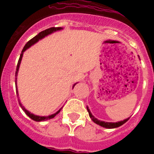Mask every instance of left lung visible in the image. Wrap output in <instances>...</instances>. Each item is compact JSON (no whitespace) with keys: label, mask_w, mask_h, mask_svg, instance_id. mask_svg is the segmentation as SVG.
Returning a JSON list of instances; mask_svg holds the SVG:
<instances>
[{"label":"left lung","mask_w":154,"mask_h":154,"mask_svg":"<svg viewBox=\"0 0 154 154\" xmlns=\"http://www.w3.org/2000/svg\"><path fill=\"white\" fill-rule=\"evenodd\" d=\"M87 110H88V112H89V117H90V118H91L92 121H93L94 123H96L97 125H101V126L104 127V128H106V129H114V128H117V127L121 126V125H122L123 124H125V122L129 119V117H128V118H126V119H125L123 120V121H121V122H103V121H100V120L97 119L96 117L92 114L88 106H87Z\"/></svg>","instance_id":"8db88e82"}]
</instances>
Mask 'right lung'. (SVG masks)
<instances>
[{
	"label": "right lung",
	"instance_id": "obj_1",
	"mask_svg": "<svg viewBox=\"0 0 154 154\" xmlns=\"http://www.w3.org/2000/svg\"><path fill=\"white\" fill-rule=\"evenodd\" d=\"M63 28L61 27H53V28H49V29H45L44 30V31H42V32H39L38 34L37 35V36H35L33 38H32V39L30 40L29 42H28L27 43H26V45H25V47L23 48L22 49V52H21V53H20V58H19V60H18V63H17V70H16V74H15V77H16V91H17V95L18 97V90H17V72H18V70H19V67H20V61H21V60H22V57H23V53H24V52L25 51V50H27L29 48H30V47L32 46V45L36 44L38 41H40V40H42V38H44V37H45L46 36H48V35L51 34V33H53V32H56V31H59V30H61ZM77 84V83H76ZM73 85V86H72V88L75 86V85ZM19 104H20V107H21V109H23V111L26 113V115H27L28 117H29L32 120H33V121H35V122H44V121H47V120H49V119H52V118H53V117H55L56 115L58 114L59 112H60V109H60L58 110L57 112H56L55 113H53V114H51L49 115V116H37V115H34L33 113H31V112H29V111H28L26 109H25L24 106L22 105V104L20 103V100H19Z\"/></svg>",
	"mask_w": 154,
	"mask_h": 154
}]
</instances>
